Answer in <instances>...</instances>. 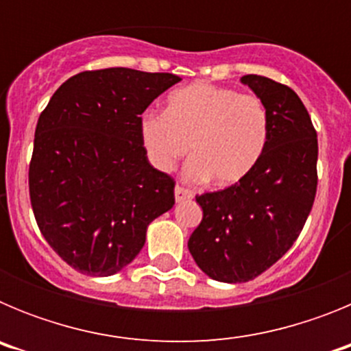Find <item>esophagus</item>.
<instances>
[{"label":"esophagus","instance_id":"esophagus-1","mask_svg":"<svg viewBox=\"0 0 351 351\" xmlns=\"http://www.w3.org/2000/svg\"><path fill=\"white\" fill-rule=\"evenodd\" d=\"M173 193H176V200H178V202H182V200H190V198L193 197V193H191L188 188H182V186H179V184L173 188Z\"/></svg>","mask_w":351,"mask_h":351}]
</instances>
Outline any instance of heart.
Returning <instances> with one entry per match:
<instances>
[{"label": "heart", "mask_w": 351, "mask_h": 351, "mask_svg": "<svg viewBox=\"0 0 351 351\" xmlns=\"http://www.w3.org/2000/svg\"><path fill=\"white\" fill-rule=\"evenodd\" d=\"M141 138L151 165L160 172H170L191 145L186 179L230 186L246 178L262 158L269 114L258 96L197 82L176 89L167 112H145Z\"/></svg>", "instance_id": "obj_1"}]
</instances>
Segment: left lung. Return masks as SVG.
I'll return each instance as SVG.
<instances>
[{"instance_id": "1", "label": "left lung", "mask_w": 351, "mask_h": 351, "mask_svg": "<svg viewBox=\"0 0 351 351\" xmlns=\"http://www.w3.org/2000/svg\"><path fill=\"white\" fill-rule=\"evenodd\" d=\"M269 114V141L256 167L235 184L197 195L202 221L188 241L209 278L244 283L291 247L315 202L318 138L293 89L262 75H244Z\"/></svg>"}]
</instances>
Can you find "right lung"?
I'll list each match as a JSON object with an SVG mask.
<instances>
[{
    "instance_id": "obj_1",
    "label": "right lung",
    "mask_w": 351,
    "mask_h": 351,
    "mask_svg": "<svg viewBox=\"0 0 351 351\" xmlns=\"http://www.w3.org/2000/svg\"><path fill=\"white\" fill-rule=\"evenodd\" d=\"M132 68L80 71L38 117L29 198L49 246L88 276H112L141 253L145 230L176 204V181L154 169L141 114L179 82Z\"/></svg>"
}]
</instances>
